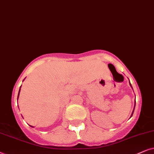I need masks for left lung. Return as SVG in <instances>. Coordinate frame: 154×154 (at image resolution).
<instances>
[{
    "instance_id": "obj_1",
    "label": "left lung",
    "mask_w": 154,
    "mask_h": 154,
    "mask_svg": "<svg viewBox=\"0 0 154 154\" xmlns=\"http://www.w3.org/2000/svg\"><path fill=\"white\" fill-rule=\"evenodd\" d=\"M130 86H131V85H130ZM131 87H132V86H131ZM135 103H136V102H135ZM134 107H135V105H134ZM133 112H134V110H133V112H132V115H133Z\"/></svg>"
}]
</instances>
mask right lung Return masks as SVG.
Masks as SVG:
<instances>
[{
  "label": "right lung",
  "instance_id": "1",
  "mask_svg": "<svg viewBox=\"0 0 154 154\" xmlns=\"http://www.w3.org/2000/svg\"><path fill=\"white\" fill-rule=\"evenodd\" d=\"M20 91H19V93H18V96H17V98H18V97H19V94H20ZM31 127H32V126H31Z\"/></svg>",
  "mask_w": 154,
  "mask_h": 154
}]
</instances>
